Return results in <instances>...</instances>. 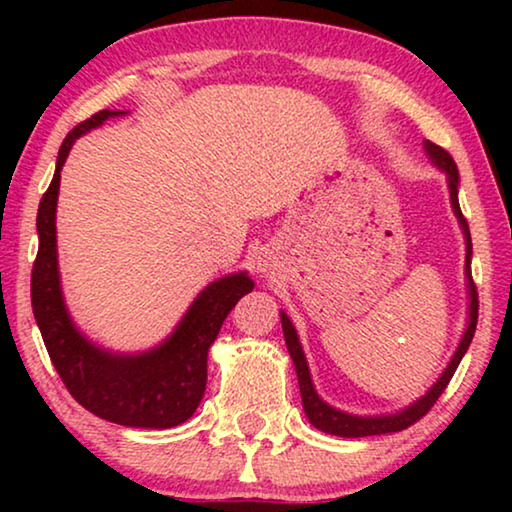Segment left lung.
Here are the masks:
<instances>
[{
  "mask_svg": "<svg viewBox=\"0 0 512 512\" xmlns=\"http://www.w3.org/2000/svg\"><path fill=\"white\" fill-rule=\"evenodd\" d=\"M424 151H427L429 158L433 160L438 169H443L447 173V183H449V198H452V207H454V214L458 223H461L463 228V235H465V277H467V291H470V320H467V327H465V334L461 343H458V348L454 352L452 361H449V366L445 368L443 375L440 379L433 384L427 393H424L418 402H413L411 406H406L404 411H397L391 415H375V418H363V415H350V413H343L339 409H334V406H329L327 402H323L316 393L314 384H311V375H309V366H307V359H305V352H302V345L298 341V334H296V327L289 320V316L280 311V318H282V329H284V341H287V348L289 354L293 359V366H296L298 372V384H300V395H302V409H305L309 422L314 424L316 429L325 431V433H332V436H341V438H363V436H379V433H393V431H402L406 427H411V424L418 422L422 415H427L429 409L449 384V379L454 377V372L458 368V363H461L463 354L470 348V343L474 339V332H476V318H479V293H476L474 287V280H472V268H470V259H472V237H470V228H467V221L461 212V205H458V169H456V162L452 160V155H449L443 146L433 144V142H424Z\"/></svg>",
  "mask_w": 512,
  "mask_h": 512,
  "instance_id": "8db88e82",
  "label": "left lung"
}]
</instances>
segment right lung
<instances>
[{
    "label": "right lung",
    "mask_w": 512,
    "mask_h": 512,
    "mask_svg": "<svg viewBox=\"0 0 512 512\" xmlns=\"http://www.w3.org/2000/svg\"><path fill=\"white\" fill-rule=\"evenodd\" d=\"M124 110H99L74 126L58 151L54 180L38 207V255L31 273V305L42 341L67 391L99 418L140 429H171L189 420L207 384V350L239 298L253 291L246 273L225 275L198 293L180 325L158 348L115 354L99 348L76 329L67 314L58 275L56 203L60 169L72 144Z\"/></svg>",
    "instance_id": "add662e5"
}]
</instances>
